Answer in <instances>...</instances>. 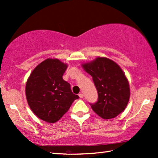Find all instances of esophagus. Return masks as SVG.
I'll use <instances>...</instances> for the list:
<instances>
[{
    "instance_id": "esophagus-1",
    "label": "esophagus",
    "mask_w": 158,
    "mask_h": 158,
    "mask_svg": "<svg viewBox=\"0 0 158 158\" xmlns=\"http://www.w3.org/2000/svg\"><path fill=\"white\" fill-rule=\"evenodd\" d=\"M79 97H80V98H83V97H84V95H83V93H80V94H79Z\"/></svg>"
}]
</instances>
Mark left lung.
Wrapping results in <instances>:
<instances>
[{
  "label": "left lung",
  "mask_w": 158,
  "mask_h": 158,
  "mask_svg": "<svg viewBox=\"0 0 158 158\" xmlns=\"http://www.w3.org/2000/svg\"><path fill=\"white\" fill-rule=\"evenodd\" d=\"M82 66L92 76L98 93V102L90 104L93 110L104 119L121 113L128 104L130 89L121 67L106 57H98Z\"/></svg>",
  "instance_id": "obj_1"
}]
</instances>
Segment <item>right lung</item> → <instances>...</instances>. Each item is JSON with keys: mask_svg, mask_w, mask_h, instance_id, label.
Instances as JSON below:
<instances>
[{"mask_svg": "<svg viewBox=\"0 0 158 158\" xmlns=\"http://www.w3.org/2000/svg\"><path fill=\"white\" fill-rule=\"evenodd\" d=\"M67 65L47 59L31 72L26 85V97L33 113L48 123H55L68 111L79 96L63 79Z\"/></svg>", "mask_w": 158, "mask_h": 158, "instance_id": "add662e5", "label": "right lung"}]
</instances>
